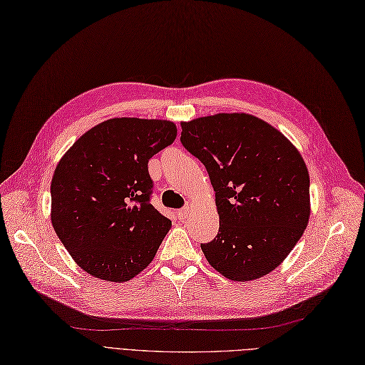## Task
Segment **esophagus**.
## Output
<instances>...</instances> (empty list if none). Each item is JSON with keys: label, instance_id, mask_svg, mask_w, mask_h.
<instances>
[{"label": "esophagus", "instance_id": "1", "mask_svg": "<svg viewBox=\"0 0 365 365\" xmlns=\"http://www.w3.org/2000/svg\"><path fill=\"white\" fill-rule=\"evenodd\" d=\"M190 215V208L188 207H185V208H181V210H178V217L181 219V220H184V219H187V216Z\"/></svg>", "mask_w": 365, "mask_h": 365}]
</instances>
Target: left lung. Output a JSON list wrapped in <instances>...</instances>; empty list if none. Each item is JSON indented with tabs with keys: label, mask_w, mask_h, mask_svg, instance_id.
<instances>
[{
	"label": "left lung",
	"mask_w": 365,
	"mask_h": 365,
	"mask_svg": "<svg viewBox=\"0 0 365 365\" xmlns=\"http://www.w3.org/2000/svg\"><path fill=\"white\" fill-rule=\"evenodd\" d=\"M181 143L205 166L216 192L219 234L200 245L231 281H254L292 252L309 220V175L296 146L246 113L181 123Z\"/></svg>",
	"instance_id": "1"
}]
</instances>
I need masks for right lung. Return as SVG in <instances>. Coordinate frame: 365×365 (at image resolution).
<instances>
[{"instance_id":"add662e5","label":"right lung","mask_w":365,"mask_h":365,"mask_svg":"<svg viewBox=\"0 0 365 365\" xmlns=\"http://www.w3.org/2000/svg\"><path fill=\"white\" fill-rule=\"evenodd\" d=\"M175 139L170 120L115 118L61 157L51 181V222L84 272L125 282L154 259L172 222L150 204L148 161Z\"/></svg>"}]
</instances>
